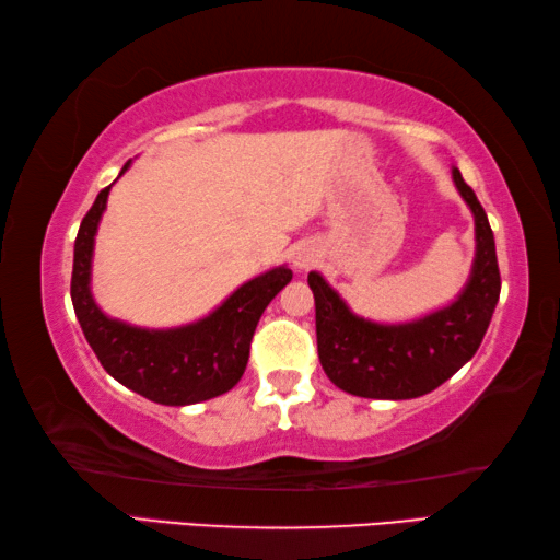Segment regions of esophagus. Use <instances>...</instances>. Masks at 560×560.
Returning a JSON list of instances; mask_svg holds the SVG:
<instances>
[{
    "label": "esophagus",
    "instance_id": "34e87169",
    "mask_svg": "<svg viewBox=\"0 0 560 560\" xmlns=\"http://www.w3.org/2000/svg\"><path fill=\"white\" fill-rule=\"evenodd\" d=\"M314 264V252L311 249H299L296 257H293V267L296 269H308Z\"/></svg>",
    "mask_w": 560,
    "mask_h": 560
}]
</instances>
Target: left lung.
<instances>
[{
    "mask_svg": "<svg viewBox=\"0 0 560 560\" xmlns=\"http://www.w3.org/2000/svg\"><path fill=\"white\" fill-rule=\"evenodd\" d=\"M452 179L474 214L477 254L467 287L450 306L407 324H375L355 316L318 271L308 273L318 358L340 390L373 400H410L450 381L477 353L501 291L497 246L485 207L457 167Z\"/></svg>",
    "mask_w": 560,
    "mask_h": 560,
    "instance_id": "1",
    "label": "left lung"
}]
</instances>
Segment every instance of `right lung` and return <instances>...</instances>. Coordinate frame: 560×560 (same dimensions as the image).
Returning <instances> with one entry per match:
<instances>
[{
	"mask_svg": "<svg viewBox=\"0 0 560 560\" xmlns=\"http://www.w3.org/2000/svg\"><path fill=\"white\" fill-rule=\"evenodd\" d=\"M108 192L110 185L101 189L73 244L71 301L93 353L120 385L160 405H195L232 390L244 375L264 308L291 281V269H269L242 283L210 316L179 328H138L108 318L91 293L93 242Z\"/></svg>",
	"mask_w": 560,
	"mask_h": 560,
	"instance_id": "add662e5",
	"label": "right lung"
}]
</instances>
